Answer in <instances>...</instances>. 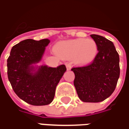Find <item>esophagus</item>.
Wrapping results in <instances>:
<instances>
[{"instance_id":"esophagus-1","label":"esophagus","mask_w":129,"mask_h":129,"mask_svg":"<svg viewBox=\"0 0 129 129\" xmlns=\"http://www.w3.org/2000/svg\"><path fill=\"white\" fill-rule=\"evenodd\" d=\"M66 66L67 70H71V65L68 62H66Z\"/></svg>"}]
</instances>
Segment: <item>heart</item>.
I'll use <instances>...</instances> for the list:
<instances>
[{
	"label": "heart",
	"instance_id": "1",
	"mask_svg": "<svg viewBox=\"0 0 129 129\" xmlns=\"http://www.w3.org/2000/svg\"><path fill=\"white\" fill-rule=\"evenodd\" d=\"M61 57L71 59L76 63L87 65L93 61L98 54V44L92 39H77L58 43L55 47Z\"/></svg>",
	"mask_w": 129,
	"mask_h": 129
}]
</instances>
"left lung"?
Here are the masks:
<instances>
[{
    "instance_id": "8db88e82",
    "label": "left lung",
    "mask_w": 129,
    "mask_h": 129,
    "mask_svg": "<svg viewBox=\"0 0 129 129\" xmlns=\"http://www.w3.org/2000/svg\"><path fill=\"white\" fill-rule=\"evenodd\" d=\"M91 37L98 44V52L90 64L72 68L74 86L84 102H100L112 94L120 75L119 56L111 41L97 35Z\"/></svg>"
}]
</instances>
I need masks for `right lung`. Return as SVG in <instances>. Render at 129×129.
<instances>
[{
	"mask_svg": "<svg viewBox=\"0 0 129 129\" xmlns=\"http://www.w3.org/2000/svg\"><path fill=\"white\" fill-rule=\"evenodd\" d=\"M50 41L28 39L13 46L7 61L8 77L15 94L28 104L43 106L53 101L58 83L66 71L65 65L57 68L46 66L37 71L31 64L38 63Z\"/></svg>",
	"mask_w": 129,
	"mask_h": 129,
	"instance_id": "obj_1",
	"label": "right lung"
}]
</instances>
